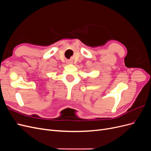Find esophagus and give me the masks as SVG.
I'll use <instances>...</instances> for the list:
<instances>
[{
	"label": "esophagus",
	"mask_w": 151,
	"mask_h": 151,
	"mask_svg": "<svg viewBox=\"0 0 151 151\" xmlns=\"http://www.w3.org/2000/svg\"><path fill=\"white\" fill-rule=\"evenodd\" d=\"M67 63H68H68H71V62H70V61H68V62H67Z\"/></svg>",
	"instance_id": "esophagus-1"
}]
</instances>
